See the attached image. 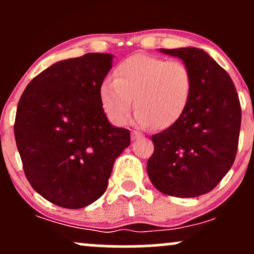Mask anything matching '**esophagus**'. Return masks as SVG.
I'll return each mask as SVG.
<instances>
[{"mask_svg":"<svg viewBox=\"0 0 254 254\" xmlns=\"http://www.w3.org/2000/svg\"><path fill=\"white\" fill-rule=\"evenodd\" d=\"M139 138H142L141 132H137V131H132V132H131V139H132V141H136V139Z\"/></svg>","mask_w":254,"mask_h":254,"instance_id":"34e87169","label":"esophagus"}]
</instances>
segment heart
Listing matches in <instances>:
<instances>
[{
	"instance_id": "heart-1",
	"label": "heart",
	"mask_w": 254,
	"mask_h": 254,
	"mask_svg": "<svg viewBox=\"0 0 254 254\" xmlns=\"http://www.w3.org/2000/svg\"><path fill=\"white\" fill-rule=\"evenodd\" d=\"M192 90L190 69L179 61L148 55L130 56L99 89L101 106L116 125H124L135 99V123L139 127H171L182 117Z\"/></svg>"
}]
</instances>
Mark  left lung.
Listing matches in <instances>:
<instances>
[{
	"mask_svg": "<svg viewBox=\"0 0 254 254\" xmlns=\"http://www.w3.org/2000/svg\"><path fill=\"white\" fill-rule=\"evenodd\" d=\"M159 51L178 57L190 69L192 90L182 117L151 136L148 176L168 196H202L222 180L237 155L241 125L237 89L228 72L202 49Z\"/></svg>",
	"mask_w": 254,
	"mask_h": 254,
	"instance_id": "8db88e82",
	"label": "left lung"
}]
</instances>
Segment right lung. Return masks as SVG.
I'll use <instances>...</instances> for the list:
<instances>
[{
    "label": "right lung",
    "instance_id": "1",
    "mask_svg": "<svg viewBox=\"0 0 254 254\" xmlns=\"http://www.w3.org/2000/svg\"><path fill=\"white\" fill-rule=\"evenodd\" d=\"M113 55L86 54L60 61L27 84L14 133L26 178L58 206L81 209L106 191L130 131L113 127L100 103Z\"/></svg>",
    "mask_w": 254,
    "mask_h": 254
}]
</instances>
